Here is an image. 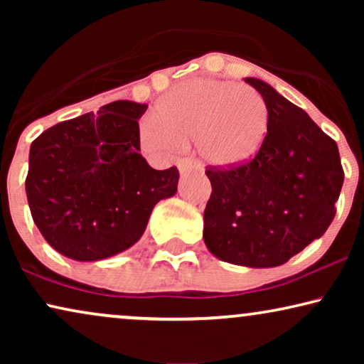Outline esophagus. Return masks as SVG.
<instances>
[{"label": "esophagus", "instance_id": "obj_1", "mask_svg": "<svg viewBox=\"0 0 364 364\" xmlns=\"http://www.w3.org/2000/svg\"><path fill=\"white\" fill-rule=\"evenodd\" d=\"M193 167H197V162L193 161V159H191V157L182 159V161L178 162V171H181V173L191 171V168H193Z\"/></svg>", "mask_w": 364, "mask_h": 364}]
</instances>
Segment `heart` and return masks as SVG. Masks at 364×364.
Returning a JSON list of instances; mask_svg holds the SVG:
<instances>
[{
  "instance_id": "obj_1",
  "label": "heart",
  "mask_w": 364,
  "mask_h": 364,
  "mask_svg": "<svg viewBox=\"0 0 364 364\" xmlns=\"http://www.w3.org/2000/svg\"><path fill=\"white\" fill-rule=\"evenodd\" d=\"M142 127V142L172 152L196 142L207 164L238 167L260 152L268 132V111L250 87L213 79H192L166 94Z\"/></svg>"
}]
</instances>
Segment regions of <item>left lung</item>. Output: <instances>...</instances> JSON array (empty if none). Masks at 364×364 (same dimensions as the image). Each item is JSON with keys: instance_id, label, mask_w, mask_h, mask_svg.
Returning a JSON list of instances; mask_svg holds the SVG:
<instances>
[{"instance_id": "8db88e82", "label": "left lung", "mask_w": 364, "mask_h": 364, "mask_svg": "<svg viewBox=\"0 0 364 364\" xmlns=\"http://www.w3.org/2000/svg\"><path fill=\"white\" fill-rule=\"evenodd\" d=\"M245 82L265 101L267 139L250 162L205 171L203 242L223 262L278 267L330 227L345 172L336 142L301 107L260 79Z\"/></svg>"}]
</instances>
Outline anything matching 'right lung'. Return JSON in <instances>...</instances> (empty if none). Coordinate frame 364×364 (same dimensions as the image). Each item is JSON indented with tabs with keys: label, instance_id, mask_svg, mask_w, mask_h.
<instances>
[{
	"label": "right lung",
	"instance_id": "obj_1",
	"mask_svg": "<svg viewBox=\"0 0 364 364\" xmlns=\"http://www.w3.org/2000/svg\"><path fill=\"white\" fill-rule=\"evenodd\" d=\"M147 104L114 101L59 122L29 149L26 197L54 250L96 262L132 247L152 208L177 192V167L156 171L141 156Z\"/></svg>",
	"mask_w": 364,
	"mask_h": 364
}]
</instances>
